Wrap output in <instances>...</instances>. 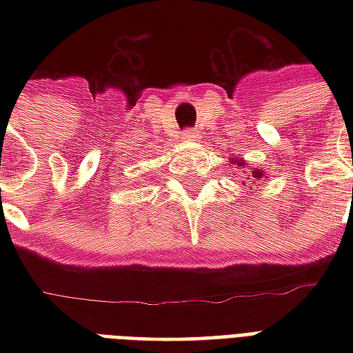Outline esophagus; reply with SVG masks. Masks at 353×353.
Returning <instances> with one entry per match:
<instances>
[{
	"label": "esophagus",
	"instance_id": "obj_1",
	"mask_svg": "<svg viewBox=\"0 0 353 353\" xmlns=\"http://www.w3.org/2000/svg\"><path fill=\"white\" fill-rule=\"evenodd\" d=\"M183 139L185 141H192V143H194V141H199L200 139V134L194 130V128H191V130L183 132Z\"/></svg>",
	"mask_w": 353,
	"mask_h": 353
}]
</instances>
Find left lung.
Masks as SVG:
<instances>
[{
	"label": "left lung",
	"instance_id": "obj_1",
	"mask_svg": "<svg viewBox=\"0 0 353 353\" xmlns=\"http://www.w3.org/2000/svg\"><path fill=\"white\" fill-rule=\"evenodd\" d=\"M230 162H232V164H236L238 168H248V162L242 161V159H236V157H234V159L230 157ZM250 172H252V174H248V176L255 177V179H261V177H265V172H263V170H259V168H252V166H250Z\"/></svg>",
	"mask_w": 353,
	"mask_h": 353
}]
</instances>
